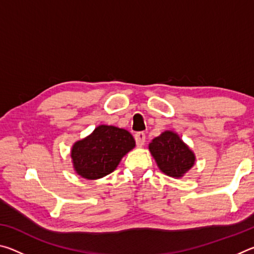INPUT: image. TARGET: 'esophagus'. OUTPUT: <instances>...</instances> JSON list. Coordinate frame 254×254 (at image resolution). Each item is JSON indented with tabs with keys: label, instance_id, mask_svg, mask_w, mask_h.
Masks as SVG:
<instances>
[{
	"label": "esophagus",
	"instance_id": "1",
	"mask_svg": "<svg viewBox=\"0 0 254 254\" xmlns=\"http://www.w3.org/2000/svg\"><path fill=\"white\" fill-rule=\"evenodd\" d=\"M134 139L137 147H142L145 142V133L144 132H136L134 134Z\"/></svg>",
	"mask_w": 254,
	"mask_h": 254
}]
</instances>
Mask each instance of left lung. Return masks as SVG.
Wrapping results in <instances>:
<instances>
[{"label":"left lung","instance_id":"left-lung-1","mask_svg":"<svg viewBox=\"0 0 254 254\" xmlns=\"http://www.w3.org/2000/svg\"><path fill=\"white\" fill-rule=\"evenodd\" d=\"M149 149L160 170L170 177L180 178L194 165V153L171 131L154 137Z\"/></svg>","mask_w":254,"mask_h":254}]
</instances>
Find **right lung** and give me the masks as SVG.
<instances>
[{
  "label": "right lung",
  "mask_w": 254,
  "mask_h": 254,
  "mask_svg": "<svg viewBox=\"0 0 254 254\" xmlns=\"http://www.w3.org/2000/svg\"><path fill=\"white\" fill-rule=\"evenodd\" d=\"M134 145L131 133L124 128L100 126L91 135L74 144V168L86 179L102 178L117 168L121 158Z\"/></svg>",
  "instance_id": "1"
}]
</instances>
